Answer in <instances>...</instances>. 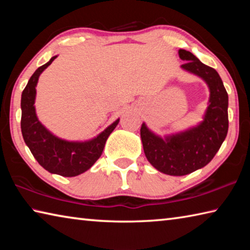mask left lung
I'll use <instances>...</instances> for the list:
<instances>
[{"label": "left lung", "instance_id": "8db88e82", "mask_svg": "<svg viewBox=\"0 0 250 250\" xmlns=\"http://www.w3.org/2000/svg\"><path fill=\"white\" fill-rule=\"evenodd\" d=\"M185 64L182 69L202 78L208 86V105L197 125L174 134L160 135L141 125V140L146 159L156 170L167 175L182 176L204 167L221 147L228 131V95L216 70L191 52L179 50Z\"/></svg>", "mask_w": 250, "mask_h": 250}]
</instances>
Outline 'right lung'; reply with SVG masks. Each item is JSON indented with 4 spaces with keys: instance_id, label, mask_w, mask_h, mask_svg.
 I'll return each mask as SVG.
<instances>
[{
    "instance_id": "1",
    "label": "right lung",
    "mask_w": 250,
    "mask_h": 250,
    "mask_svg": "<svg viewBox=\"0 0 250 250\" xmlns=\"http://www.w3.org/2000/svg\"><path fill=\"white\" fill-rule=\"evenodd\" d=\"M54 56L48 62L39 67L29 78L22 92L21 109H22L23 139L29 147L34 158L49 173L66 177L77 176L94 166L100 158L110 133L112 132L119 119L105 128L97 137L87 141H67L53 134L39 120L35 110L36 86L41 74L52 64Z\"/></svg>"
}]
</instances>
